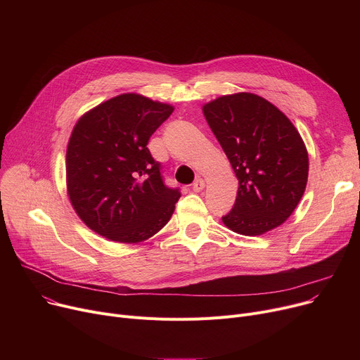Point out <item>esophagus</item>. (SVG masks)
Masks as SVG:
<instances>
[{"instance_id": "obj_1", "label": "esophagus", "mask_w": 360, "mask_h": 360, "mask_svg": "<svg viewBox=\"0 0 360 360\" xmlns=\"http://www.w3.org/2000/svg\"><path fill=\"white\" fill-rule=\"evenodd\" d=\"M193 190H194L195 193H200V191H202V190H204V181H202L201 178H197V179L194 181V184H193Z\"/></svg>"}]
</instances>
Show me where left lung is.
Segmentation results:
<instances>
[{"label":"left lung","mask_w":360,"mask_h":360,"mask_svg":"<svg viewBox=\"0 0 360 360\" xmlns=\"http://www.w3.org/2000/svg\"><path fill=\"white\" fill-rule=\"evenodd\" d=\"M202 112L239 181L236 201L223 223L245 236L285 223L305 193L309 169L295 125L252 93L217 98Z\"/></svg>","instance_id":"left-lung-1"}]
</instances>
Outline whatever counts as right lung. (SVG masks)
I'll use <instances>...</instances> for the list:
<instances>
[{
	"instance_id": "right-lung-1",
	"label": "right lung",
	"mask_w": 360,
	"mask_h": 360,
	"mask_svg": "<svg viewBox=\"0 0 360 360\" xmlns=\"http://www.w3.org/2000/svg\"><path fill=\"white\" fill-rule=\"evenodd\" d=\"M174 108L136 93L93 108L67 147V190L75 213L106 239L137 243L170 220L181 197L169 188L147 143Z\"/></svg>"
}]
</instances>
